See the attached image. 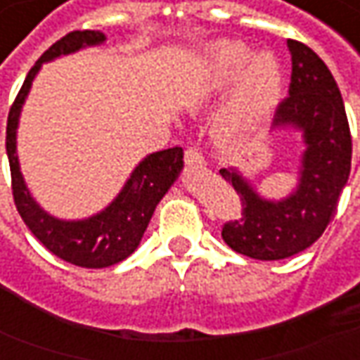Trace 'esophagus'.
Returning <instances> with one entry per match:
<instances>
[{
	"label": "esophagus",
	"mask_w": 360,
	"mask_h": 360,
	"mask_svg": "<svg viewBox=\"0 0 360 360\" xmlns=\"http://www.w3.org/2000/svg\"><path fill=\"white\" fill-rule=\"evenodd\" d=\"M185 163H187V167H199V165H203L201 150L195 149V147H189V149L185 150Z\"/></svg>",
	"instance_id": "34e87169"
}]
</instances>
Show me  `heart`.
<instances>
[{
	"mask_svg": "<svg viewBox=\"0 0 360 360\" xmlns=\"http://www.w3.org/2000/svg\"><path fill=\"white\" fill-rule=\"evenodd\" d=\"M238 79L227 112L226 131L238 133L245 124L268 117L282 94V68L270 52L252 56L242 41L219 39L205 54V78L210 86L221 88Z\"/></svg>",
	"mask_w": 360,
	"mask_h": 360,
	"instance_id": "heart-1",
	"label": "heart"
}]
</instances>
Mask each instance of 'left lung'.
<instances>
[{
	"label": "left lung",
	"instance_id": "left-lung-1",
	"mask_svg": "<svg viewBox=\"0 0 360 360\" xmlns=\"http://www.w3.org/2000/svg\"><path fill=\"white\" fill-rule=\"evenodd\" d=\"M290 96L276 110L274 133L300 134L296 185L284 197H264L238 167L219 175L242 199V217L224 226V242L254 259H284L310 248L335 215L351 173V131L345 102L326 64L308 46L288 39Z\"/></svg>",
	"mask_w": 360,
	"mask_h": 360
}]
</instances>
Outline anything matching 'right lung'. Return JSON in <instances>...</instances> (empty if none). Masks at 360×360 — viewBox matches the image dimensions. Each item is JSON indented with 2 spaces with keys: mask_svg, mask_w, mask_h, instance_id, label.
Segmentation results:
<instances>
[{
  "mask_svg": "<svg viewBox=\"0 0 360 360\" xmlns=\"http://www.w3.org/2000/svg\"><path fill=\"white\" fill-rule=\"evenodd\" d=\"M106 36L98 30L72 32L58 39L50 50H46L25 76L24 86L9 110L6 136L13 201L25 226L54 256L80 268H108L129 258L143 240L155 207L173 187V183L179 179L183 169L181 147L150 153L139 161L129 179L124 181L122 189L104 210L82 219L56 217L32 195L18 157V127L32 84L46 62L102 46Z\"/></svg>",
  "mask_w": 360,
  "mask_h": 360,
  "instance_id": "1",
  "label": "right lung"
}]
</instances>
